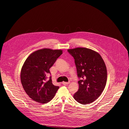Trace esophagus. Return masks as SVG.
Listing matches in <instances>:
<instances>
[{"instance_id": "obj_1", "label": "esophagus", "mask_w": 129, "mask_h": 129, "mask_svg": "<svg viewBox=\"0 0 129 129\" xmlns=\"http://www.w3.org/2000/svg\"><path fill=\"white\" fill-rule=\"evenodd\" d=\"M69 83H70L69 82H62V84L63 85H67L68 84H69Z\"/></svg>"}]
</instances>
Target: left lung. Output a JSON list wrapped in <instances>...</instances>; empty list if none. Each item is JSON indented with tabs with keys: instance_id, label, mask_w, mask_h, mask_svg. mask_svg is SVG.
<instances>
[{
	"instance_id": "obj_1",
	"label": "left lung",
	"mask_w": 129,
	"mask_h": 129,
	"mask_svg": "<svg viewBox=\"0 0 129 129\" xmlns=\"http://www.w3.org/2000/svg\"><path fill=\"white\" fill-rule=\"evenodd\" d=\"M73 56L77 76L79 90L74 94L77 102L87 104L100 96L106 85L107 71L105 63L99 53L86 48L68 49Z\"/></svg>"
}]
</instances>
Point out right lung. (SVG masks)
Masks as SVG:
<instances>
[{
    "label": "right lung",
    "instance_id": "1",
    "mask_svg": "<svg viewBox=\"0 0 129 129\" xmlns=\"http://www.w3.org/2000/svg\"><path fill=\"white\" fill-rule=\"evenodd\" d=\"M61 50L44 48L35 51L26 59L21 71L20 79L24 90L33 100L46 103L54 97L59 86L47 79L49 69L62 54Z\"/></svg>",
    "mask_w": 129,
    "mask_h": 129
}]
</instances>
